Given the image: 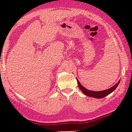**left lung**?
<instances>
[{
  "label": "left lung",
  "mask_w": 132,
  "mask_h": 132,
  "mask_svg": "<svg viewBox=\"0 0 132 132\" xmlns=\"http://www.w3.org/2000/svg\"><path fill=\"white\" fill-rule=\"evenodd\" d=\"M77 81H78L79 87L81 89V91L83 92V93H84L88 96L93 97L95 98H98V99L103 98L104 97L107 96V95H108L109 94H110L111 92H112L114 89L117 88V87L118 86V85H119V83L120 82V80H119L118 83L116 84V85L114 86H113L112 87H111L108 89H105V90L101 91H92L88 90V89L82 86V85L79 83V80L78 79H77Z\"/></svg>",
  "instance_id": "8db88e82"
}]
</instances>
